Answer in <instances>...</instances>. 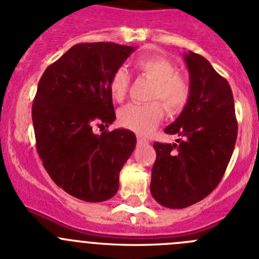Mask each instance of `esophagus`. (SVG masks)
<instances>
[{
  "instance_id": "1",
  "label": "esophagus",
  "mask_w": 259,
  "mask_h": 259,
  "mask_svg": "<svg viewBox=\"0 0 259 259\" xmlns=\"http://www.w3.org/2000/svg\"><path fill=\"white\" fill-rule=\"evenodd\" d=\"M137 142H138V145H147L148 141L147 139L142 138V137H138V138H137Z\"/></svg>"
}]
</instances>
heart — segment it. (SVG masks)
Instances as JSON below:
<instances>
[{
	"mask_svg": "<svg viewBox=\"0 0 259 259\" xmlns=\"http://www.w3.org/2000/svg\"><path fill=\"white\" fill-rule=\"evenodd\" d=\"M139 73L154 82L151 100H161L169 112H180L190 98L188 79L177 73V67L168 58L160 56L141 58L137 61ZM130 76L125 67H118L109 79V91L116 102H122L127 94ZM164 111L160 103L147 105L127 104L118 111V122L141 136L150 134L163 120Z\"/></svg>",
	"mask_w": 259,
	"mask_h": 259,
	"instance_id": "obj_1",
	"label": "heart"
}]
</instances>
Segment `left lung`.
I'll list each match as a JSON object with an SVG mask.
<instances>
[{"mask_svg": "<svg viewBox=\"0 0 259 259\" xmlns=\"http://www.w3.org/2000/svg\"><path fill=\"white\" fill-rule=\"evenodd\" d=\"M190 98L176 120L165 127L180 139L154 143L156 160L150 192L168 208H185L207 197L223 177L236 138L237 121L232 90L202 56L184 53Z\"/></svg>", "mask_w": 259, "mask_h": 259, "instance_id": "1", "label": "left lung"}]
</instances>
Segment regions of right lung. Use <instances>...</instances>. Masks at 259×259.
Here are the masks:
<instances>
[{"mask_svg":"<svg viewBox=\"0 0 259 259\" xmlns=\"http://www.w3.org/2000/svg\"><path fill=\"white\" fill-rule=\"evenodd\" d=\"M136 49L114 42L76 44L47 67L37 86L32 122L39 156L52 180L82 201L113 197L120 170L136 148L130 130L100 136L92 130L116 120L109 79Z\"/></svg>","mask_w":259,"mask_h":259,"instance_id":"1","label":"right lung"}]
</instances>
